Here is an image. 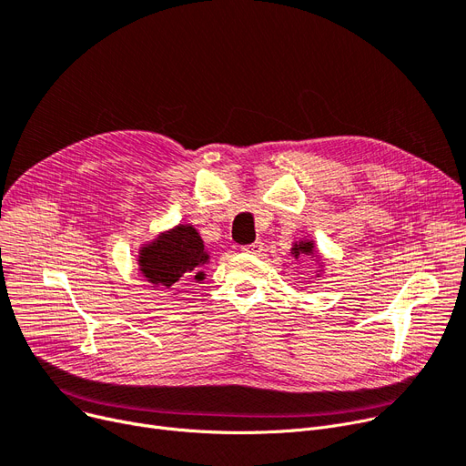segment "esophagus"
Listing matches in <instances>:
<instances>
[{
    "mask_svg": "<svg viewBox=\"0 0 466 466\" xmlns=\"http://www.w3.org/2000/svg\"><path fill=\"white\" fill-rule=\"evenodd\" d=\"M243 253H249V255H260L262 253V241H255V243H249V246L241 248Z\"/></svg>",
    "mask_w": 466,
    "mask_h": 466,
    "instance_id": "obj_1",
    "label": "esophagus"
}]
</instances>
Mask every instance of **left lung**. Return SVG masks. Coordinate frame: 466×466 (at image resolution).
Masks as SVG:
<instances>
[{
  "label": "left lung",
  "instance_id": "8db88e82",
  "mask_svg": "<svg viewBox=\"0 0 466 466\" xmlns=\"http://www.w3.org/2000/svg\"><path fill=\"white\" fill-rule=\"evenodd\" d=\"M290 255L295 257V258H300L302 255L304 257H317V262H319V255H317V251H315V243L311 241V239H299V241H295L292 243V248H290ZM319 266H323V262H319ZM321 274H323V270H321ZM317 278H319V274H317Z\"/></svg>",
  "mask_w": 466,
  "mask_h": 466
}]
</instances>
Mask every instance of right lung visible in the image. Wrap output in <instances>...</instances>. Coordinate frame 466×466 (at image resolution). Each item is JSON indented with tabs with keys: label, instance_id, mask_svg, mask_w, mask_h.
I'll use <instances>...</instances> for the list:
<instances>
[{
	"label": "right lung",
	"instance_id": "add662e5",
	"mask_svg": "<svg viewBox=\"0 0 466 466\" xmlns=\"http://www.w3.org/2000/svg\"><path fill=\"white\" fill-rule=\"evenodd\" d=\"M209 262L204 239L192 225H177L143 243L137 255L139 272L153 287L177 290L188 279L204 281Z\"/></svg>",
	"mask_w": 466,
	"mask_h": 466
}]
</instances>
